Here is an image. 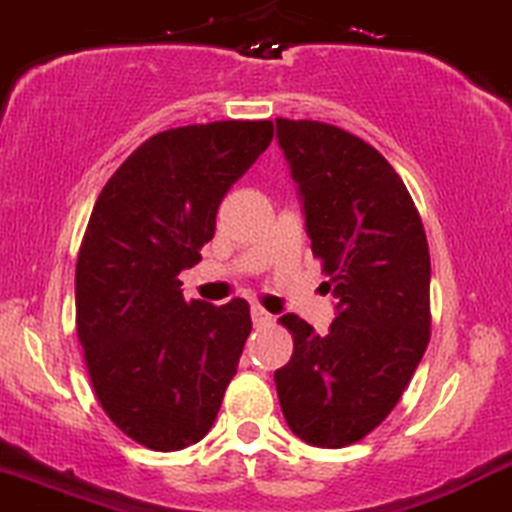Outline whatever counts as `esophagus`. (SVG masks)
I'll return each instance as SVG.
<instances>
[{
	"label": "esophagus",
	"instance_id": "obj_1",
	"mask_svg": "<svg viewBox=\"0 0 512 512\" xmlns=\"http://www.w3.org/2000/svg\"><path fill=\"white\" fill-rule=\"evenodd\" d=\"M250 316H252V323L255 325H269L272 323V313H267L265 308L260 306V303H252V308H250Z\"/></svg>",
	"mask_w": 512,
	"mask_h": 512
}]
</instances>
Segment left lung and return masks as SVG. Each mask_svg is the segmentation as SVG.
<instances>
[{"label":"left lung","instance_id":"obj_1","mask_svg":"<svg viewBox=\"0 0 512 512\" xmlns=\"http://www.w3.org/2000/svg\"><path fill=\"white\" fill-rule=\"evenodd\" d=\"M279 148L338 316L328 335L286 313L289 364L274 372L291 432L338 449L393 411L430 342V252L406 184L379 150L320 121L277 119Z\"/></svg>","mask_w":512,"mask_h":512}]
</instances>
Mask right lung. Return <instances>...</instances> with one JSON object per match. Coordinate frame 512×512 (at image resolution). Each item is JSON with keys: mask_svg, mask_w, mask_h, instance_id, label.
<instances>
[{"mask_svg": "<svg viewBox=\"0 0 512 512\" xmlns=\"http://www.w3.org/2000/svg\"><path fill=\"white\" fill-rule=\"evenodd\" d=\"M272 121L162 131L101 189L75 272L77 338L111 423L174 452L211 430L252 330L250 306L184 301L223 196L272 143Z\"/></svg>", "mask_w": 512, "mask_h": 512, "instance_id": "right-lung-1", "label": "right lung"}]
</instances>
